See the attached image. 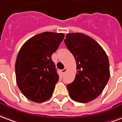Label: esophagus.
Returning a JSON list of instances; mask_svg holds the SVG:
<instances>
[{
    "label": "esophagus",
    "instance_id": "obj_1",
    "mask_svg": "<svg viewBox=\"0 0 122 122\" xmlns=\"http://www.w3.org/2000/svg\"><path fill=\"white\" fill-rule=\"evenodd\" d=\"M66 71H67V69H66V68H65V69L62 70V73H63V74H65Z\"/></svg>",
    "mask_w": 122,
    "mask_h": 122
}]
</instances>
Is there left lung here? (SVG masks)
<instances>
[{"label":"left lung","instance_id":"1","mask_svg":"<svg viewBox=\"0 0 122 122\" xmlns=\"http://www.w3.org/2000/svg\"><path fill=\"white\" fill-rule=\"evenodd\" d=\"M76 63L73 82L66 86L72 99L88 102L99 96L110 78L109 61L105 50L92 38L69 33L64 40Z\"/></svg>","mask_w":122,"mask_h":122}]
</instances>
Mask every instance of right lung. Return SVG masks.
Masks as SVG:
<instances>
[{"instance_id":"right-lung-1","label":"right lung","mask_w":122,"mask_h":122,"mask_svg":"<svg viewBox=\"0 0 122 122\" xmlns=\"http://www.w3.org/2000/svg\"><path fill=\"white\" fill-rule=\"evenodd\" d=\"M64 37L63 33L42 32L21 46L15 61V76L17 86L28 99L42 102L51 97L59 80L51 56Z\"/></svg>"}]
</instances>
